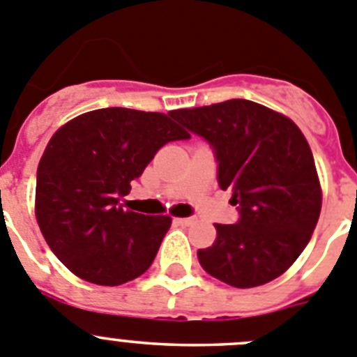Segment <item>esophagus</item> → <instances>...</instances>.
Wrapping results in <instances>:
<instances>
[{"label": "esophagus", "instance_id": "1", "mask_svg": "<svg viewBox=\"0 0 357 357\" xmlns=\"http://www.w3.org/2000/svg\"><path fill=\"white\" fill-rule=\"evenodd\" d=\"M195 218L194 217H186V218H176V222L179 224V226H192L194 224Z\"/></svg>", "mask_w": 357, "mask_h": 357}]
</instances>
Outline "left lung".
Here are the masks:
<instances>
[{"label": "left lung", "instance_id": "left-lung-1", "mask_svg": "<svg viewBox=\"0 0 357 357\" xmlns=\"http://www.w3.org/2000/svg\"><path fill=\"white\" fill-rule=\"evenodd\" d=\"M210 144L217 181L233 192L234 224H215L201 266L234 288L271 282L310 242L322 208L319 176L303 131L290 119L247 99L171 112Z\"/></svg>", "mask_w": 357, "mask_h": 357}]
</instances>
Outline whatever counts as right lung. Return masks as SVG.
Returning <instances> with one entry per match:
<instances>
[{
  "label": "right lung",
  "mask_w": 357,
  "mask_h": 357,
  "mask_svg": "<svg viewBox=\"0 0 357 357\" xmlns=\"http://www.w3.org/2000/svg\"><path fill=\"white\" fill-rule=\"evenodd\" d=\"M169 115L101 108L51 137L38 162L35 215L53 255L78 278L117 287L155 259L171 217L124 210L121 199L160 147L190 139Z\"/></svg>",
  "instance_id": "obj_1"
}]
</instances>
